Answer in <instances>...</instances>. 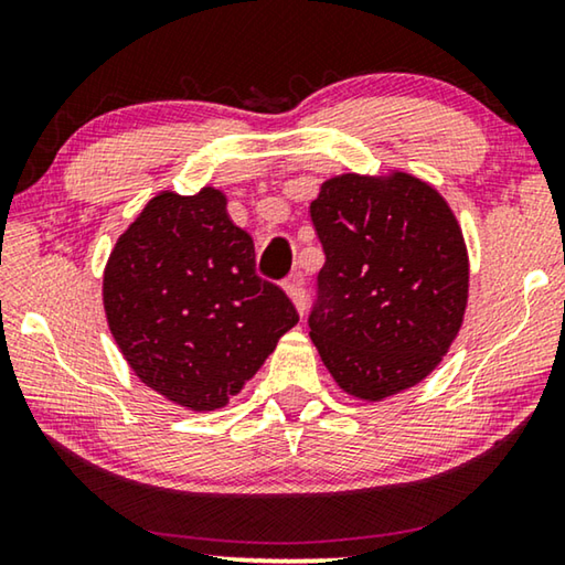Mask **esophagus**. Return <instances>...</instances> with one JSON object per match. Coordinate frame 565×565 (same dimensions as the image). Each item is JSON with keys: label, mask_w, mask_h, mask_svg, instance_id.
<instances>
[{"label": "esophagus", "mask_w": 565, "mask_h": 565, "mask_svg": "<svg viewBox=\"0 0 565 565\" xmlns=\"http://www.w3.org/2000/svg\"><path fill=\"white\" fill-rule=\"evenodd\" d=\"M284 291L289 294V299L294 301V306H296V311L301 313L303 317V309H306V299H303V279H301V274H294V276H289V279L284 281Z\"/></svg>", "instance_id": "esophagus-1"}]
</instances>
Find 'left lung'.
<instances>
[{
	"instance_id": "8db88e82",
	"label": "left lung",
	"mask_w": 565,
	"mask_h": 565,
	"mask_svg": "<svg viewBox=\"0 0 565 565\" xmlns=\"http://www.w3.org/2000/svg\"><path fill=\"white\" fill-rule=\"evenodd\" d=\"M311 222L327 254L309 337L349 396L384 401L451 349L468 301V252L451 206L406 171L339 174Z\"/></svg>"
}]
</instances>
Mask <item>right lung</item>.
<instances>
[{
	"label": "right lung",
	"mask_w": 565,
	"mask_h": 565,
	"mask_svg": "<svg viewBox=\"0 0 565 565\" xmlns=\"http://www.w3.org/2000/svg\"><path fill=\"white\" fill-rule=\"evenodd\" d=\"M102 296L134 374L189 411L226 406L299 323L289 296L256 276L252 236L214 186L149 199L111 248Z\"/></svg>",
	"instance_id": "1"
}]
</instances>
